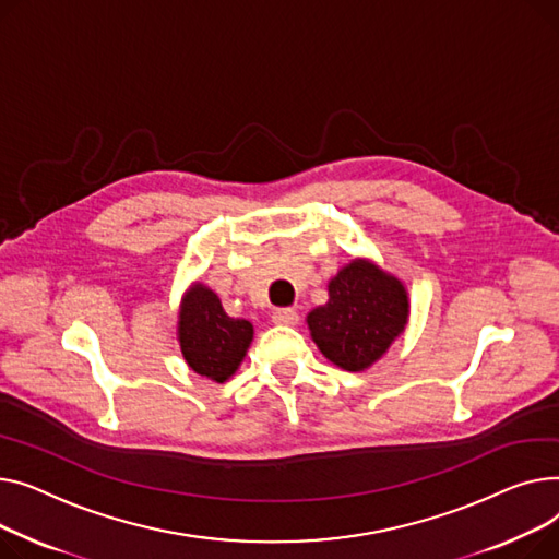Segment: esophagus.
Segmentation results:
<instances>
[{"mask_svg":"<svg viewBox=\"0 0 559 559\" xmlns=\"http://www.w3.org/2000/svg\"><path fill=\"white\" fill-rule=\"evenodd\" d=\"M273 322H275V324H282V326H293V324L300 322V316H298V311H295V309L284 307V309H275Z\"/></svg>","mask_w":559,"mask_h":559,"instance_id":"obj_1","label":"esophagus"}]
</instances>
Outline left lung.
Wrapping results in <instances>:
<instances>
[{
  "label": "left lung",
  "instance_id": "obj_1",
  "mask_svg": "<svg viewBox=\"0 0 559 559\" xmlns=\"http://www.w3.org/2000/svg\"><path fill=\"white\" fill-rule=\"evenodd\" d=\"M326 293L330 300L307 316L311 341L326 360L347 372L372 368L406 330V284L372 259L354 257L330 280Z\"/></svg>",
  "mask_w": 559,
  "mask_h": 559
}]
</instances>
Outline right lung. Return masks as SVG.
<instances>
[{"mask_svg": "<svg viewBox=\"0 0 559 559\" xmlns=\"http://www.w3.org/2000/svg\"><path fill=\"white\" fill-rule=\"evenodd\" d=\"M176 338L195 374L223 383L243 364L254 326L250 320L229 318L218 295L203 282H193L180 300Z\"/></svg>", "mask_w": 559, "mask_h": 559, "instance_id": "1", "label": "right lung"}]
</instances>
